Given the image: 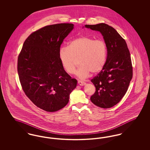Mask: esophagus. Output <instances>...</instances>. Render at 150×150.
I'll return each mask as SVG.
<instances>
[{
	"mask_svg": "<svg viewBox=\"0 0 150 150\" xmlns=\"http://www.w3.org/2000/svg\"><path fill=\"white\" fill-rule=\"evenodd\" d=\"M78 84L79 86H84V85L86 84V83H85V82L82 81H81V80H78Z\"/></svg>",
	"mask_w": 150,
	"mask_h": 150,
	"instance_id": "34e87169",
	"label": "esophagus"
}]
</instances>
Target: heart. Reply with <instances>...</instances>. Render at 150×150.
<instances>
[{"label": "heart", "mask_w": 150, "mask_h": 150, "mask_svg": "<svg viewBox=\"0 0 150 150\" xmlns=\"http://www.w3.org/2000/svg\"><path fill=\"white\" fill-rule=\"evenodd\" d=\"M107 56V44L103 40L86 36L72 39L59 51L61 64L70 74L74 73L79 59L80 66L76 74L81 79L87 78L91 72H100L106 64Z\"/></svg>", "instance_id": "obj_1"}]
</instances>
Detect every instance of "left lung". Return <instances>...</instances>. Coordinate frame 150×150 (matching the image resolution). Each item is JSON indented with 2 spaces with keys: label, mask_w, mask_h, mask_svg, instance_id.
<instances>
[{
  "label": "left lung",
  "mask_w": 150,
  "mask_h": 150,
  "mask_svg": "<svg viewBox=\"0 0 150 150\" xmlns=\"http://www.w3.org/2000/svg\"><path fill=\"white\" fill-rule=\"evenodd\" d=\"M85 26L100 32L107 46L106 64L91 80L96 92L91 100L93 104L101 108L113 107L125 94L133 77V67L127 44L114 28L106 23Z\"/></svg>",
  "instance_id": "obj_1"
}]
</instances>
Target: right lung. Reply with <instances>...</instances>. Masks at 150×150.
Segmentation results:
<instances>
[{"label": "right lung", "instance_id": "right-lung-1", "mask_svg": "<svg viewBox=\"0 0 150 150\" xmlns=\"http://www.w3.org/2000/svg\"><path fill=\"white\" fill-rule=\"evenodd\" d=\"M72 23L48 25L31 33L18 57L17 71L23 92L36 106L55 112L68 103L77 80L64 71L59 51Z\"/></svg>", "mask_w": 150, "mask_h": 150}]
</instances>
